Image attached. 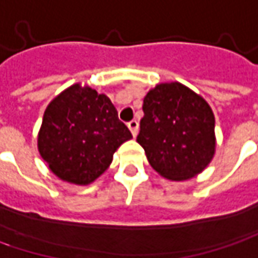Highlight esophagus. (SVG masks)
<instances>
[{"label":"esophagus","mask_w":258,"mask_h":258,"mask_svg":"<svg viewBox=\"0 0 258 258\" xmlns=\"http://www.w3.org/2000/svg\"><path fill=\"white\" fill-rule=\"evenodd\" d=\"M127 126H129V129H131V132H132V135L134 136L138 135V131H139V122H138V120H131V122L127 123Z\"/></svg>","instance_id":"obj_1"}]
</instances>
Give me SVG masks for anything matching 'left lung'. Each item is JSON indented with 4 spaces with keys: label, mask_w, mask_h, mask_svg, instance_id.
<instances>
[{
    "label": "left lung",
    "mask_w": 258,
    "mask_h": 258,
    "mask_svg": "<svg viewBox=\"0 0 258 258\" xmlns=\"http://www.w3.org/2000/svg\"><path fill=\"white\" fill-rule=\"evenodd\" d=\"M136 141L151 167L181 181L202 173L215 154V116L203 97L180 83L152 88L144 98Z\"/></svg>",
    "instance_id": "left-lung-1"
}]
</instances>
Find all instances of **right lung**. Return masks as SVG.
Returning <instances> with one entry per match:
<instances>
[{
	"label": "right lung",
	"instance_id": "add662e5",
	"mask_svg": "<svg viewBox=\"0 0 258 258\" xmlns=\"http://www.w3.org/2000/svg\"><path fill=\"white\" fill-rule=\"evenodd\" d=\"M131 138L109 97L74 84L46 107L37 148L60 180L85 186L109 168L114 151Z\"/></svg>",
	"mask_w": 258,
	"mask_h": 258
}]
</instances>
